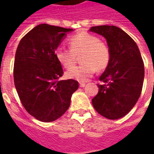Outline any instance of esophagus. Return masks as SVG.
<instances>
[{"label": "esophagus", "mask_w": 154, "mask_h": 154, "mask_svg": "<svg viewBox=\"0 0 154 154\" xmlns=\"http://www.w3.org/2000/svg\"><path fill=\"white\" fill-rule=\"evenodd\" d=\"M86 86V83H84V82H80V87H84Z\"/></svg>", "instance_id": "1"}]
</instances>
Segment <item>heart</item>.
<instances>
[{"mask_svg":"<svg viewBox=\"0 0 154 154\" xmlns=\"http://www.w3.org/2000/svg\"><path fill=\"white\" fill-rule=\"evenodd\" d=\"M68 44L70 49L59 47L55 51V56L59 63L65 68L71 67L76 57L81 54L80 61L83 63L66 72L68 79L86 82L93 76L97 69L104 70L110 63V48L96 35L82 31L71 36L68 38Z\"/></svg>","mask_w":154,"mask_h":154,"instance_id":"1","label":"heart"}]
</instances>
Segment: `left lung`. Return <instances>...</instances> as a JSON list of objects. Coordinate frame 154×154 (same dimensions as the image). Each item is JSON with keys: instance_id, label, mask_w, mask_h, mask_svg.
I'll return each mask as SVG.
<instances>
[{"instance_id": "8db88e82", "label": "left lung", "mask_w": 154, "mask_h": 154, "mask_svg": "<svg viewBox=\"0 0 154 154\" xmlns=\"http://www.w3.org/2000/svg\"><path fill=\"white\" fill-rule=\"evenodd\" d=\"M90 31L102 35L110 51V60L97 84L98 93L92 99L95 110L104 117L117 119L129 113L142 91L144 66L136 43L114 25L93 26Z\"/></svg>"}]
</instances>
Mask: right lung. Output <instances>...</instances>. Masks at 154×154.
Returning <instances> with one entry per match:
<instances>
[{"label":"right lung","mask_w":154,"mask_h":154,"mask_svg":"<svg viewBox=\"0 0 154 154\" xmlns=\"http://www.w3.org/2000/svg\"><path fill=\"white\" fill-rule=\"evenodd\" d=\"M72 29L41 24L20 41L14 63V82L23 106L43 122H52L70 106L77 81H59L63 67L55 50Z\"/></svg>","instance_id":"obj_1"}]
</instances>
